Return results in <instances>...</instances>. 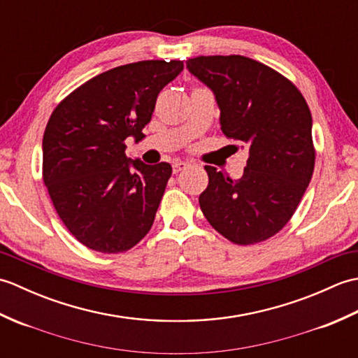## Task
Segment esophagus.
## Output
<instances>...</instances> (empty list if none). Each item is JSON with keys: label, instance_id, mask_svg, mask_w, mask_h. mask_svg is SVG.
<instances>
[{"label": "esophagus", "instance_id": "obj_1", "mask_svg": "<svg viewBox=\"0 0 358 358\" xmlns=\"http://www.w3.org/2000/svg\"><path fill=\"white\" fill-rule=\"evenodd\" d=\"M187 166H189V164L185 163V162H173L172 171H173V173H178V172H181V171H185Z\"/></svg>", "mask_w": 358, "mask_h": 358}]
</instances>
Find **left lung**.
Returning <instances> with one entry per match:
<instances>
[{"instance_id": "8db88e82", "label": "left lung", "mask_w": 358, "mask_h": 358, "mask_svg": "<svg viewBox=\"0 0 358 358\" xmlns=\"http://www.w3.org/2000/svg\"><path fill=\"white\" fill-rule=\"evenodd\" d=\"M186 67L214 92L223 134L249 150L238 180L204 166L209 185L199 199L203 214L237 245L268 240L291 220L314 172L305 98L283 75L248 57H196Z\"/></svg>"}]
</instances>
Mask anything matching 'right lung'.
<instances>
[{
    "label": "right lung",
    "mask_w": 358,
    "mask_h": 358,
    "mask_svg": "<svg viewBox=\"0 0 358 358\" xmlns=\"http://www.w3.org/2000/svg\"><path fill=\"white\" fill-rule=\"evenodd\" d=\"M183 63L149 59L96 75L52 112L43 136V180L64 226L96 252L118 254L149 232L172 167L127 158L144 138L157 96Z\"/></svg>",
    "instance_id": "add662e5"
}]
</instances>
